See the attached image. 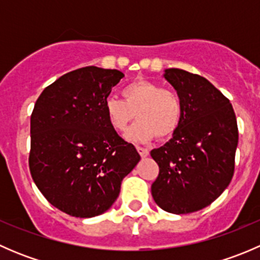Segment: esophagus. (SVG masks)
<instances>
[{"label":"esophagus","instance_id":"obj_1","mask_svg":"<svg viewBox=\"0 0 260 260\" xmlns=\"http://www.w3.org/2000/svg\"><path fill=\"white\" fill-rule=\"evenodd\" d=\"M136 148H137L138 153L141 154V157H147V156H148V154H149L148 149L143 148V147H141V146H137V147H136Z\"/></svg>","mask_w":260,"mask_h":260}]
</instances>
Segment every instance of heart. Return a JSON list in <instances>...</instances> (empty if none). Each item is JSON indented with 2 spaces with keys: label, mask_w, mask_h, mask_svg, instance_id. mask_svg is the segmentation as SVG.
Returning <instances> with one entry per match:
<instances>
[{
  "label": "heart",
  "mask_w": 260,
  "mask_h": 260,
  "mask_svg": "<svg viewBox=\"0 0 260 260\" xmlns=\"http://www.w3.org/2000/svg\"><path fill=\"white\" fill-rule=\"evenodd\" d=\"M124 101L108 96L104 112L109 125L118 133H124L137 115L138 122L131 128L127 138L136 142H147L156 136L159 140L176 132L182 118L180 96L170 89L151 80L138 79L122 90Z\"/></svg>",
  "instance_id": "b5f03b06"
}]
</instances>
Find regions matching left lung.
Segmentation results:
<instances>
[{"instance_id": "obj_1", "label": "left lung", "mask_w": 260, "mask_h": 260, "mask_svg": "<svg viewBox=\"0 0 260 260\" xmlns=\"http://www.w3.org/2000/svg\"><path fill=\"white\" fill-rule=\"evenodd\" d=\"M165 78L182 103L174 137L152 149L159 172L151 186L162 210L190 214L216 200L234 175L239 132L229 99L198 74L167 69Z\"/></svg>"}]
</instances>
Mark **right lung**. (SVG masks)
I'll use <instances>...</instances> for the list:
<instances>
[{"label":"right lung","instance_id":"add662e5","mask_svg":"<svg viewBox=\"0 0 260 260\" xmlns=\"http://www.w3.org/2000/svg\"><path fill=\"white\" fill-rule=\"evenodd\" d=\"M124 77L85 67L43 90L30 120L31 177L46 200L75 217L108 210L122 180L141 159L136 147L109 125L104 102Z\"/></svg>","mask_w":260,"mask_h":260}]
</instances>
